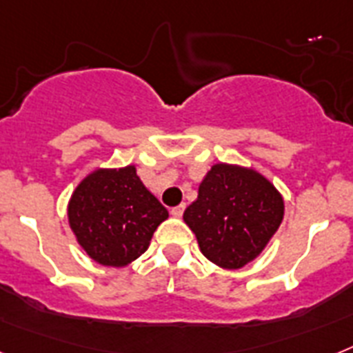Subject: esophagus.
<instances>
[{
  "mask_svg": "<svg viewBox=\"0 0 353 353\" xmlns=\"http://www.w3.org/2000/svg\"><path fill=\"white\" fill-rule=\"evenodd\" d=\"M183 212H185V204H179V206H176V208H172V217L179 219L183 215Z\"/></svg>",
  "mask_w": 353,
  "mask_h": 353,
  "instance_id": "esophagus-1",
  "label": "esophagus"
}]
</instances>
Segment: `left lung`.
Returning a JSON list of instances; mask_svg holds the SVG:
<instances>
[{
	"mask_svg": "<svg viewBox=\"0 0 353 353\" xmlns=\"http://www.w3.org/2000/svg\"><path fill=\"white\" fill-rule=\"evenodd\" d=\"M285 203L268 177L251 167L215 163L183 219L201 253L222 269L260 256L283 221Z\"/></svg>",
	"mask_w": 353,
	"mask_h": 353,
	"instance_id": "left-lung-1",
	"label": "left lung"
}]
</instances>
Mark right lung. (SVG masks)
Returning a JSON list of instances; mask_svg holds the SVG:
<instances>
[{"instance_id":"obj_1","label":"right lung","mask_w":353,"mask_h":353,"mask_svg":"<svg viewBox=\"0 0 353 353\" xmlns=\"http://www.w3.org/2000/svg\"><path fill=\"white\" fill-rule=\"evenodd\" d=\"M167 219V208L141 183L134 165L90 172L68 201L77 242L105 268H125L140 259Z\"/></svg>"}]
</instances>
